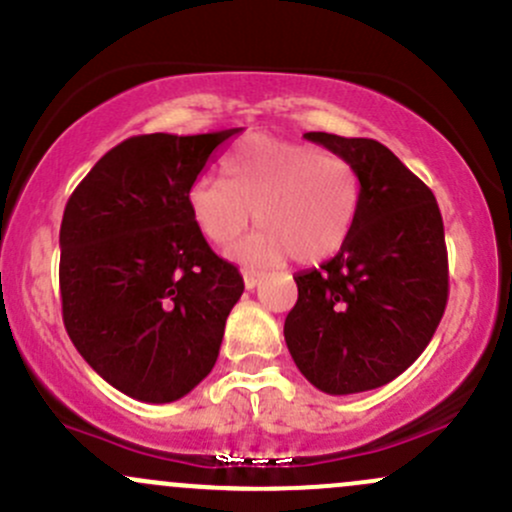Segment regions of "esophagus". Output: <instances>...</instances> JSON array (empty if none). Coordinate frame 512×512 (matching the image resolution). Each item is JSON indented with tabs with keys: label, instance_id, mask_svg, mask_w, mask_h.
Instances as JSON below:
<instances>
[{
	"label": "esophagus",
	"instance_id": "1",
	"mask_svg": "<svg viewBox=\"0 0 512 512\" xmlns=\"http://www.w3.org/2000/svg\"><path fill=\"white\" fill-rule=\"evenodd\" d=\"M258 283H261V273H258V271H244L246 290H254Z\"/></svg>",
	"mask_w": 512,
	"mask_h": 512
}]
</instances>
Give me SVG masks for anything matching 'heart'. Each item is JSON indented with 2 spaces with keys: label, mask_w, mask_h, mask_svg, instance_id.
<instances>
[{
  "label": "heart",
  "mask_w": 512,
  "mask_h": 512,
  "mask_svg": "<svg viewBox=\"0 0 512 512\" xmlns=\"http://www.w3.org/2000/svg\"><path fill=\"white\" fill-rule=\"evenodd\" d=\"M224 180L197 178L188 190L195 227L214 246H236L246 266H271L293 256L320 263L349 239L361 200L356 168L337 153L273 136H249L224 158Z\"/></svg>",
  "instance_id": "1"
}]
</instances>
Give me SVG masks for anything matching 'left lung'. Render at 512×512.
I'll use <instances>...</instances> for the list:
<instances>
[{
    "label": "left lung",
    "mask_w": 512,
    "mask_h": 512,
    "mask_svg": "<svg viewBox=\"0 0 512 512\" xmlns=\"http://www.w3.org/2000/svg\"><path fill=\"white\" fill-rule=\"evenodd\" d=\"M361 180L356 222L339 254L300 271L285 344L302 376L329 395L398 378L430 344L449 295L444 224L432 190L373 139L307 131Z\"/></svg>",
    "instance_id": "1"
}]
</instances>
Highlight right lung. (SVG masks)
Listing matches in <instances>:
<instances>
[{
    "label": "right lung",
    "instance_id": "add662e5",
    "mask_svg": "<svg viewBox=\"0 0 512 512\" xmlns=\"http://www.w3.org/2000/svg\"><path fill=\"white\" fill-rule=\"evenodd\" d=\"M239 131L131 136L65 205V329L82 359L129 398L173 403L217 361L244 278L195 227L188 190Z\"/></svg>",
    "mask_w": 512,
    "mask_h": 512
}]
</instances>
